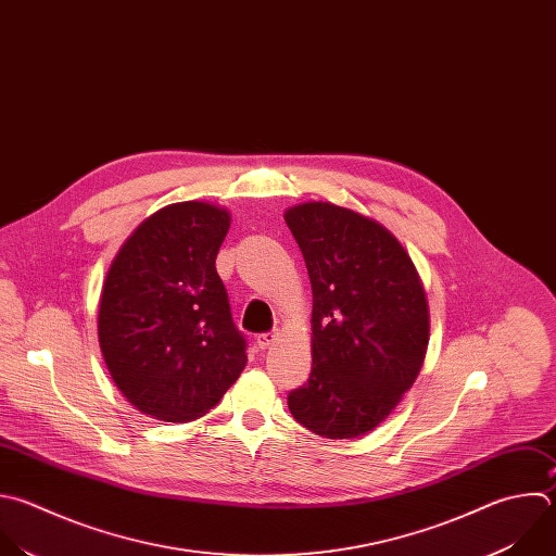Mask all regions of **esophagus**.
I'll return each instance as SVG.
<instances>
[{"instance_id": "1", "label": "esophagus", "mask_w": 556, "mask_h": 556, "mask_svg": "<svg viewBox=\"0 0 556 556\" xmlns=\"http://www.w3.org/2000/svg\"><path fill=\"white\" fill-rule=\"evenodd\" d=\"M275 340H277V331H264L255 336V342L260 349H268L270 344H275Z\"/></svg>"}]
</instances>
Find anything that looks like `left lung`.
Segmentation results:
<instances>
[{
	"mask_svg": "<svg viewBox=\"0 0 556 556\" xmlns=\"http://www.w3.org/2000/svg\"><path fill=\"white\" fill-rule=\"evenodd\" d=\"M312 283V374L288 393L292 417L325 439L378 428L415 384L428 349L424 286L376 220L331 203L286 212Z\"/></svg>",
	"mask_w": 556,
	"mask_h": 556,
	"instance_id": "8db88e82",
	"label": "left lung"
}]
</instances>
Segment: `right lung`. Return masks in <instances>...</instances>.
<instances>
[{
	"label": "right lung",
	"mask_w": 556,
	"mask_h": 556,
	"mask_svg": "<svg viewBox=\"0 0 556 556\" xmlns=\"http://www.w3.org/2000/svg\"><path fill=\"white\" fill-rule=\"evenodd\" d=\"M229 212L210 203H174L124 242L98 312L109 374L141 413L172 424L212 410L247 366L216 270Z\"/></svg>",
	"instance_id": "right-lung-1"
}]
</instances>
